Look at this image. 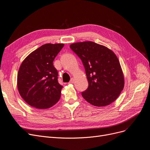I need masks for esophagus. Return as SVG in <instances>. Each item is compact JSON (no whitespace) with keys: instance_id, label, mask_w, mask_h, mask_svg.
<instances>
[{"instance_id":"obj_1","label":"esophagus","mask_w":150,"mask_h":150,"mask_svg":"<svg viewBox=\"0 0 150 150\" xmlns=\"http://www.w3.org/2000/svg\"><path fill=\"white\" fill-rule=\"evenodd\" d=\"M74 82V79H71V81L69 82V84H73Z\"/></svg>"}]
</instances>
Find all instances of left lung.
Returning <instances> with one entry per match:
<instances>
[{
  "label": "left lung",
  "mask_w": 150,
  "mask_h": 150,
  "mask_svg": "<svg viewBox=\"0 0 150 150\" xmlns=\"http://www.w3.org/2000/svg\"><path fill=\"white\" fill-rule=\"evenodd\" d=\"M71 49L83 64L89 86L82 92L91 104L104 107L114 102L124 87V76L115 54L93 42L71 44Z\"/></svg>",
  "instance_id": "left-lung-1"
}]
</instances>
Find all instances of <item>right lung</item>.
I'll use <instances>...</instances> for the list:
<instances>
[{
	"label": "right lung",
	"mask_w": 150,
	"mask_h": 150,
	"mask_svg": "<svg viewBox=\"0 0 150 150\" xmlns=\"http://www.w3.org/2000/svg\"><path fill=\"white\" fill-rule=\"evenodd\" d=\"M64 44L47 43L27 56L17 74V87L22 99L38 109L57 103L63 86L58 82V71L53 62Z\"/></svg>",
	"instance_id": "add662e5"
}]
</instances>
